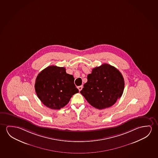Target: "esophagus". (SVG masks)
<instances>
[{
	"label": "esophagus",
	"instance_id": "34e87169",
	"mask_svg": "<svg viewBox=\"0 0 158 158\" xmlns=\"http://www.w3.org/2000/svg\"><path fill=\"white\" fill-rule=\"evenodd\" d=\"M83 85H81V86H78V89H79V91H80L81 90H82V89H83Z\"/></svg>",
	"mask_w": 158,
	"mask_h": 158
}]
</instances>
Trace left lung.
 Wrapping results in <instances>:
<instances>
[{
    "instance_id": "8db88e82",
    "label": "left lung",
    "mask_w": 158,
    "mask_h": 158,
    "mask_svg": "<svg viewBox=\"0 0 158 158\" xmlns=\"http://www.w3.org/2000/svg\"><path fill=\"white\" fill-rule=\"evenodd\" d=\"M124 79L118 69L105 63L93 68L80 91L92 106L98 109L111 107L123 95Z\"/></svg>"
}]
</instances>
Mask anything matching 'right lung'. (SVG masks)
<instances>
[{
	"label": "right lung",
	"instance_id": "add662e5",
	"mask_svg": "<svg viewBox=\"0 0 158 158\" xmlns=\"http://www.w3.org/2000/svg\"><path fill=\"white\" fill-rule=\"evenodd\" d=\"M72 75L66 68L50 66L38 74L35 90L42 103L52 109H60L68 104L71 97L79 92Z\"/></svg>",
	"mask_w": 158,
	"mask_h": 158
}]
</instances>
